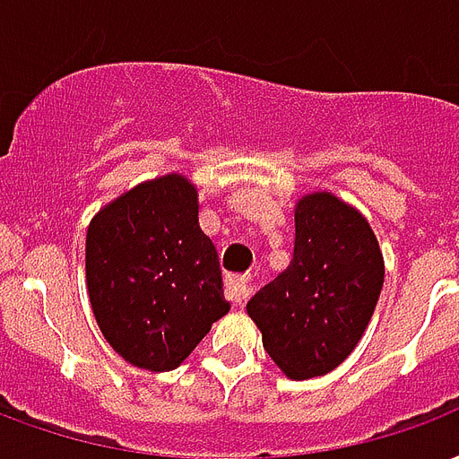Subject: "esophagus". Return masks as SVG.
<instances>
[{
	"mask_svg": "<svg viewBox=\"0 0 459 459\" xmlns=\"http://www.w3.org/2000/svg\"><path fill=\"white\" fill-rule=\"evenodd\" d=\"M247 294H250V280L247 277H240V274H229L226 277V297L233 304H243Z\"/></svg>",
	"mask_w": 459,
	"mask_h": 459,
	"instance_id": "1",
	"label": "esophagus"
}]
</instances>
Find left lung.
<instances>
[{"label":"left lung","mask_w":459,"mask_h":459,"mask_svg":"<svg viewBox=\"0 0 459 459\" xmlns=\"http://www.w3.org/2000/svg\"><path fill=\"white\" fill-rule=\"evenodd\" d=\"M385 284L368 219L331 192L299 199L290 267L247 301L267 355L291 379L331 372L365 333Z\"/></svg>","instance_id":"obj_1"}]
</instances>
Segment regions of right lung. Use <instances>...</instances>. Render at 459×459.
Listing matches in <instances>:
<instances>
[{"instance_id":"1","label":"right lung","mask_w":459,"mask_h":459,"mask_svg":"<svg viewBox=\"0 0 459 459\" xmlns=\"http://www.w3.org/2000/svg\"><path fill=\"white\" fill-rule=\"evenodd\" d=\"M87 291L114 351L168 372L229 314L216 247L199 229L196 189L182 175L134 186L87 229Z\"/></svg>"}]
</instances>
